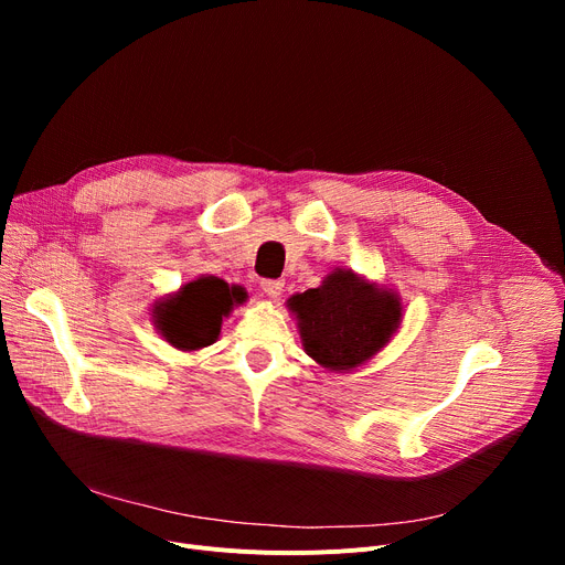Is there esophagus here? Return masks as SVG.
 <instances>
[{"mask_svg":"<svg viewBox=\"0 0 565 565\" xmlns=\"http://www.w3.org/2000/svg\"><path fill=\"white\" fill-rule=\"evenodd\" d=\"M260 288L267 298H279V295L284 292V281L281 279H263Z\"/></svg>","mask_w":565,"mask_h":565,"instance_id":"1","label":"esophagus"}]
</instances>
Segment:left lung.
<instances>
[{
  "mask_svg": "<svg viewBox=\"0 0 565 565\" xmlns=\"http://www.w3.org/2000/svg\"><path fill=\"white\" fill-rule=\"evenodd\" d=\"M288 309L298 320L305 352L322 369L345 373L373 360L403 320L394 288L377 286L337 267L318 288L292 295Z\"/></svg>",
  "mask_w": 565,
  "mask_h": 565,
  "instance_id": "left-lung-1",
  "label": "left lung"
}]
</instances>
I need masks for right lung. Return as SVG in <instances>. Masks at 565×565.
<instances>
[{"instance_id":"add662e5","label":"right lung","mask_w":565,"mask_h":565,"mask_svg":"<svg viewBox=\"0 0 565 565\" xmlns=\"http://www.w3.org/2000/svg\"><path fill=\"white\" fill-rule=\"evenodd\" d=\"M245 300V288L228 286L217 277H199L156 302L153 322L169 345L192 352L213 345L222 330V318Z\"/></svg>"}]
</instances>
